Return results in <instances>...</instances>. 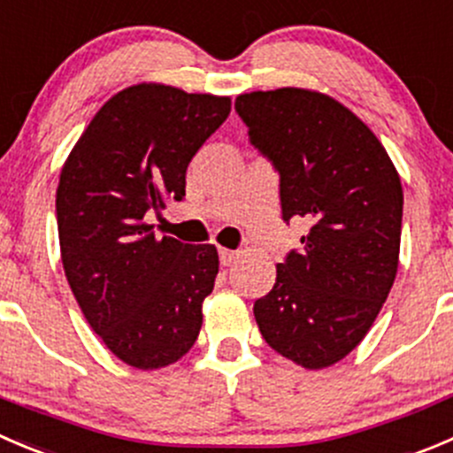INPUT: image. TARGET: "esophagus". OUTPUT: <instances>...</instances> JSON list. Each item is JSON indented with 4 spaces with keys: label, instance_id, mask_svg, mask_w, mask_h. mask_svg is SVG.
Segmentation results:
<instances>
[{
    "label": "esophagus",
    "instance_id": "1",
    "mask_svg": "<svg viewBox=\"0 0 453 453\" xmlns=\"http://www.w3.org/2000/svg\"><path fill=\"white\" fill-rule=\"evenodd\" d=\"M219 258H221V265H232V263L239 258V254L234 250H227V248H219Z\"/></svg>",
    "mask_w": 453,
    "mask_h": 453
}]
</instances>
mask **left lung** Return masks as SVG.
Here are the masks:
<instances>
[{"label": "left lung", "instance_id": "1", "mask_svg": "<svg viewBox=\"0 0 453 453\" xmlns=\"http://www.w3.org/2000/svg\"><path fill=\"white\" fill-rule=\"evenodd\" d=\"M234 108L279 170L283 219L310 226L254 319L276 354L323 370L365 338L396 279L401 177L379 137L325 92H245Z\"/></svg>", "mask_w": 453, "mask_h": 453}]
</instances>
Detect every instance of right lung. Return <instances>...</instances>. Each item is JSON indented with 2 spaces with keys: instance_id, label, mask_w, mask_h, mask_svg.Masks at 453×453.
Here are the masks:
<instances>
[{
  "instance_id": "obj_1",
  "label": "right lung",
  "mask_w": 453,
  "mask_h": 453,
  "mask_svg": "<svg viewBox=\"0 0 453 453\" xmlns=\"http://www.w3.org/2000/svg\"><path fill=\"white\" fill-rule=\"evenodd\" d=\"M230 108V96L134 83L101 105L61 168L65 279L105 348L137 370L173 365L201 332L217 248L157 239L146 214L186 196L188 164Z\"/></svg>"
}]
</instances>
